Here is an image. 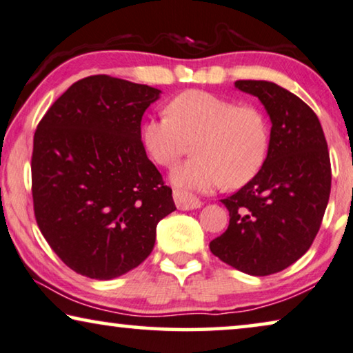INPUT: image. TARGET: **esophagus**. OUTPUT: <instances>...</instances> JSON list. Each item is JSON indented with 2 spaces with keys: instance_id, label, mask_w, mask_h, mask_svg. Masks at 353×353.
Returning <instances> with one entry per match:
<instances>
[{
  "instance_id": "34e87169",
  "label": "esophagus",
  "mask_w": 353,
  "mask_h": 353,
  "mask_svg": "<svg viewBox=\"0 0 353 353\" xmlns=\"http://www.w3.org/2000/svg\"><path fill=\"white\" fill-rule=\"evenodd\" d=\"M172 196H174L176 206L179 208V210H182V211L196 210V208L201 206V201L198 200L196 196L190 195V193H185V192H181V190H174V193H172Z\"/></svg>"
}]
</instances>
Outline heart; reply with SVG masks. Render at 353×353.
I'll return each instance as SVG.
<instances>
[{"label": "heart", "mask_w": 353, "mask_h": 353, "mask_svg": "<svg viewBox=\"0 0 353 353\" xmlns=\"http://www.w3.org/2000/svg\"><path fill=\"white\" fill-rule=\"evenodd\" d=\"M166 114L143 123L141 142L161 168H171L188 142H195V158L171 172L176 187L210 192L224 183L238 188L259 174L270 145V126L261 108L190 89L168 103Z\"/></svg>", "instance_id": "b5f03b06"}]
</instances>
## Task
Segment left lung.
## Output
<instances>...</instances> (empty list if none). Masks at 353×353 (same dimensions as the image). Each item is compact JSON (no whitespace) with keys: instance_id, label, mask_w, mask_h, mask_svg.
Wrapping results in <instances>:
<instances>
[{"instance_id":"8db88e82","label":"left lung","mask_w":353,"mask_h":353,"mask_svg":"<svg viewBox=\"0 0 353 353\" xmlns=\"http://www.w3.org/2000/svg\"><path fill=\"white\" fill-rule=\"evenodd\" d=\"M269 113L270 145L254 179L224 200L227 230L210 243L222 262L248 275L281 272L314 243L331 192V163L323 129L304 101L270 81L238 79Z\"/></svg>"}]
</instances>
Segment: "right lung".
<instances>
[{
    "instance_id": "obj_1",
    "label": "right lung",
    "mask_w": 353,
    "mask_h": 353,
    "mask_svg": "<svg viewBox=\"0 0 353 353\" xmlns=\"http://www.w3.org/2000/svg\"><path fill=\"white\" fill-rule=\"evenodd\" d=\"M160 89L94 75L73 83L33 137L37 224L77 274L112 280L142 264L172 190L141 142L143 112Z\"/></svg>"
}]
</instances>
